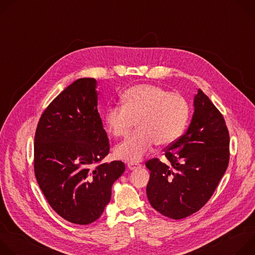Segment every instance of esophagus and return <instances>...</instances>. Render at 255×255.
Instances as JSON below:
<instances>
[{
    "label": "esophagus",
    "instance_id": "1",
    "mask_svg": "<svg viewBox=\"0 0 255 255\" xmlns=\"http://www.w3.org/2000/svg\"><path fill=\"white\" fill-rule=\"evenodd\" d=\"M127 167L130 169V170H134V169H138L141 167L140 164H136V163H132V162H129L127 163Z\"/></svg>",
    "mask_w": 255,
    "mask_h": 255
}]
</instances>
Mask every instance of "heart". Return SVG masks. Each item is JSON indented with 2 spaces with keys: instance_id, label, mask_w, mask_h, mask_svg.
<instances>
[{
  "instance_id": "heart-1",
  "label": "heart",
  "mask_w": 255,
  "mask_h": 255,
  "mask_svg": "<svg viewBox=\"0 0 255 255\" xmlns=\"http://www.w3.org/2000/svg\"><path fill=\"white\" fill-rule=\"evenodd\" d=\"M123 106L108 109L105 121L115 137H126L137 122L138 131L115 149L117 158L138 162L155 144L167 146L183 133L190 105L184 95L168 93L155 85H138L122 96Z\"/></svg>"
}]
</instances>
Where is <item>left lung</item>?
I'll return each instance as SVG.
<instances>
[{"label": "left lung", "instance_id": "left-lung-1", "mask_svg": "<svg viewBox=\"0 0 255 255\" xmlns=\"http://www.w3.org/2000/svg\"><path fill=\"white\" fill-rule=\"evenodd\" d=\"M194 106L186 133L164 148L170 164L156 157L145 162L150 170L146 187L150 205L174 220L184 219L206 205L229 163L230 137L223 115L201 89Z\"/></svg>", "mask_w": 255, "mask_h": 255}]
</instances>
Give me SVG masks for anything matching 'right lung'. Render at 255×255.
Here are the masks:
<instances>
[{
    "label": "right lung",
    "mask_w": 255,
    "mask_h": 255,
    "mask_svg": "<svg viewBox=\"0 0 255 255\" xmlns=\"http://www.w3.org/2000/svg\"><path fill=\"white\" fill-rule=\"evenodd\" d=\"M96 80L79 79L45 109L34 137V173L50 207L66 221L88 225L110 202L124 162L101 163L110 143L98 112Z\"/></svg>",
    "instance_id": "right-lung-1"
}]
</instances>
